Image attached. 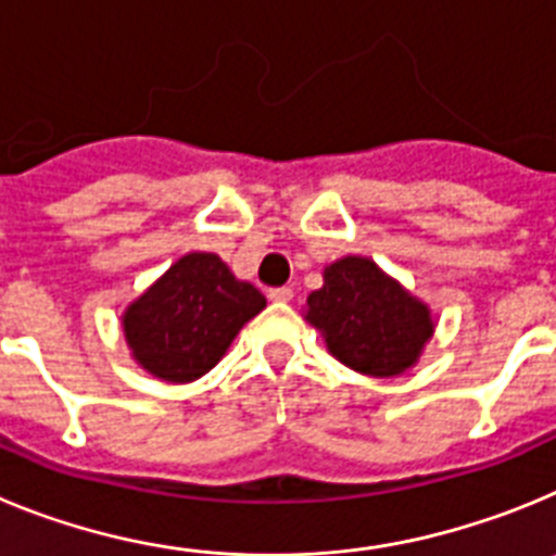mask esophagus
Returning <instances> with one entry per match:
<instances>
[{
	"label": "esophagus",
	"instance_id": "34e87169",
	"mask_svg": "<svg viewBox=\"0 0 556 556\" xmlns=\"http://www.w3.org/2000/svg\"><path fill=\"white\" fill-rule=\"evenodd\" d=\"M268 299H271V302H290V299H293V290H290L288 285H282V288H271L268 290Z\"/></svg>",
	"mask_w": 556,
	"mask_h": 556
}]
</instances>
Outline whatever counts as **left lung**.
<instances>
[{"label":"left lung","instance_id":"left-lung-1","mask_svg":"<svg viewBox=\"0 0 556 556\" xmlns=\"http://www.w3.org/2000/svg\"><path fill=\"white\" fill-rule=\"evenodd\" d=\"M309 324L343 365L368 377H396L432 334L429 309L365 257H343L307 296Z\"/></svg>","mask_w":556,"mask_h":556}]
</instances>
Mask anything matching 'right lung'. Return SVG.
<instances>
[{"label": "right lung", "mask_w": 556, "mask_h": 556, "mask_svg": "<svg viewBox=\"0 0 556 556\" xmlns=\"http://www.w3.org/2000/svg\"><path fill=\"white\" fill-rule=\"evenodd\" d=\"M266 307L254 285L238 282L218 254L177 260L124 313L135 359L166 382H193L222 359L238 329Z\"/></svg>", "instance_id": "obj_1"}]
</instances>
